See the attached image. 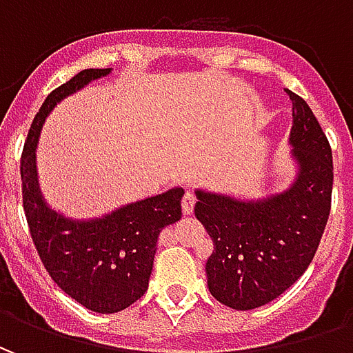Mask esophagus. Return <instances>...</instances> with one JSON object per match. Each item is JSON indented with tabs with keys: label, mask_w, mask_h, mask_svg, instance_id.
Masks as SVG:
<instances>
[{
	"label": "esophagus",
	"mask_w": 353,
	"mask_h": 353,
	"mask_svg": "<svg viewBox=\"0 0 353 353\" xmlns=\"http://www.w3.org/2000/svg\"><path fill=\"white\" fill-rule=\"evenodd\" d=\"M194 202H196L194 194H191V192H185L183 200H181V212H183L185 215H191L192 212H194Z\"/></svg>",
	"instance_id": "esophagus-1"
}]
</instances>
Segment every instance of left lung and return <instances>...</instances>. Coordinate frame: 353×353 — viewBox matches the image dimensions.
Instances as JSON below:
<instances>
[{"label": "left lung", "instance_id": "1", "mask_svg": "<svg viewBox=\"0 0 353 353\" xmlns=\"http://www.w3.org/2000/svg\"><path fill=\"white\" fill-rule=\"evenodd\" d=\"M289 98L295 177L288 189L263 199L194 191V215L214 242L206 263L208 289L234 310L270 303L303 276L331 212V147L308 103L293 92Z\"/></svg>", "mask_w": 353, "mask_h": 353}]
</instances>
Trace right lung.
Wrapping results in <instances>:
<instances>
[{
    "label": "right lung",
    "instance_id": "add662e5",
    "mask_svg": "<svg viewBox=\"0 0 353 353\" xmlns=\"http://www.w3.org/2000/svg\"><path fill=\"white\" fill-rule=\"evenodd\" d=\"M109 73L111 68L83 70L52 90L35 115L20 161L24 214L43 265L64 293L98 314L124 310L145 293L159 234L181 219L185 192L174 187L88 219H73L47 204L35 162L45 119L64 98Z\"/></svg>",
    "mask_w": 353,
    "mask_h": 353
}]
</instances>
